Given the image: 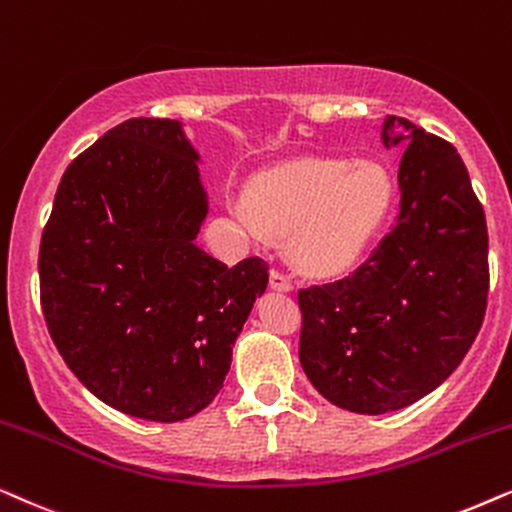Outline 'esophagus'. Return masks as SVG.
<instances>
[{
  "instance_id": "esophagus-1",
  "label": "esophagus",
  "mask_w": 512,
  "mask_h": 512,
  "mask_svg": "<svg viewBox=\"0 0 512 512\" xmlns=\"http://www.w3.org/2000/svg\"><path fill=\"white\" fill-rule=\"evenodd\" d=\"M269 285L274 290H278V292H290L292 290V283H290V278L283 274V271H278V269H271V276H269Z\"/></svg>"
}]
</instances>
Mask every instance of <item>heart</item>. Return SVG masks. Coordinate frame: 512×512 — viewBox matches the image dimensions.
<instances>
[{
    "label": "heart",
    "instance_id": "b5f03b06",
    "mask_svg": "<svg viewBox=\"0 0 512 512\" xmlns=\"http://www.w3.org/2000/svg\"><path fill=\"white\" fill-rule=\"evenodd\" d=\"M393 201L379 163L304 156L252 177L234 215L252 236L290 234V255L311 276L356 267Z\"/></svg>",
    "mask_w": 512,
    "mask_h": 512
}]
</instances>
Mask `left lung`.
<instances>
[{"instance_id":"8db88e82","label":"left lung","mask_w":512,"mask_h":512,"mask_svg":"<svg viewBox=\"0 0 512 512\" xmlns=\"http://www.w3.org/2000/svg\"><path fill=\"white\" fill-rule=\"evenodd\" d=\"M403 149L400 215L342 281L299 290V363L332 405L388 414L435 391L478 337L487 309V222L456 149L386 117Z\"/></svg>"}]
</instances>
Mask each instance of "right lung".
Instances as JSON below:
<instances>
[{"mask_svg":"<svg viewBox=\"0 0 512 512\" xmlns=\"http://www.w3.org/2000/svg\"><path fill=\"white\" fill-rule=\"evenodd\" d=\"M185 126L128 119L60 180L39 248L49 335L114 410L173 424L220 393L269 267L196 245L210 203Z\"/></svg>","mask_w":512,"mask_h":512,"instance_id":"obj_1","label":"right lung"}]
</instances>
